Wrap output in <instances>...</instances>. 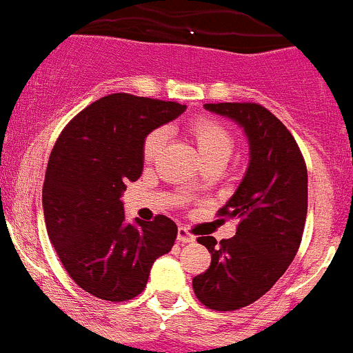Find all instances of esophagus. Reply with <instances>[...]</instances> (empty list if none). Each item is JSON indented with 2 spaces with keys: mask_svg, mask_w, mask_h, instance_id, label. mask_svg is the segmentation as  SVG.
Segmentation results:
<instances>
[{
  "mask_svg": "<svg viewBox=\"0 0 353 353\" xmlns=\"http://www.w3.org/2000/svg\"><path fill=\"white\" fill-rule=\"evenodd\" d=\"M177 243L186 244V243H195V236H192L186 228L179 227L177 228Z\"/></svg>",
  "mask_w": 353,
  "mask_h": 353,
  "instance_id": "esophagus-1",
  "label": "esophagus"
}]
</instances>
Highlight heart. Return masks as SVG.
I'll list each match as a JSON object with an SVG mask.
<instances>
[{"label": "heart", "mask_w": 353, "mask_h": 353, "mask_svg": "<svg viewBox=\"0 0 353 353\" xmlns=\"http://www.w3.org/2000/svg\"><path fill=\"white\" fill-rule=\"evenodd\" d=\"M188 133L192 135L193 142L196 145L200 158L205 165L218 163L223 167L228 160H230L234 148H236V141L230 130L220 123L214 117L200 116L193 119L188 126H186ZM165 142V133L161 130H154L145 137L144 145H142V157L144 161H153L161 151Z\"/></svg>", "instance_id": "1"}]
</instances>
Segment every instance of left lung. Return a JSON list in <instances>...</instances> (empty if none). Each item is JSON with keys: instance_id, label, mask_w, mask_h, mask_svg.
Listing matches in <instances>:
<instances>
[{"instance_id": "1", "label": "left lung", "mask_w": 353, "mask_h": 353, "mask_svg": "<svg viewBox=\"0 0 353 353\" xmlns=\"http://www.w3.org/2000/svg\"><path fill=\"white\" fill-rule=\"evenodd\" d=\"M243 126L250 165L218 216L239 221L236 236L199 237L211 265L193 278L196 299L209 310L250 306L272 288L299 250L307 212V170L287 126L259 103H205Z\"/></svg>"}]
</instances>
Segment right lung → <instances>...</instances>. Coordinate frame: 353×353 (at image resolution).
<instances>
[{"label":"right lung","instance_id":"obj_1","mask_svg":"<svg viewBox=\"0 0 353 353\" xmlns=\"http://www.w3.org/2000/svg\"><path fill=\"white\" fill-rule=\"evenodd\" d=\"M186 110L176 101L114 93L65 126L50 153L42 202L49 239L82 290L121 303L137 297L177 236L170 218L126 223L121 195L144 167L148 133Z\"/></svg>","mask_w":353,"mask_h":353}]
</instances>
